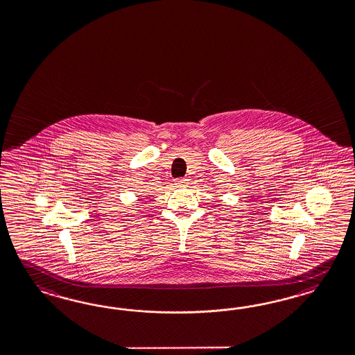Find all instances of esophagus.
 Wrapping results in <instances>:
<instances>
[{
    "label": "esophagus",
    "mask_w": 355,
    "mask_h": 355,
    "mask_svg": "<svg viewBox=\"0 0 355 355\" xmlns=\"http://www.w3.org/2000/svg\"><path fill=\"white\" fill-rule=\"evenodd\" d=\"M175 184L177 186H186L187 184V178H177L175 180Z\"/></svg>",
    "instance_id": "obj_1"
}]
</instances>
